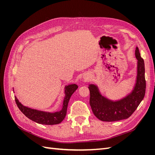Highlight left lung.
Masks as SVG:
<instances>
[{"instance_id":"obj_1","label":"left lung","mask_w":155,"mask_h":155,"mask_svg":"<svg viewBox=\"0 0 155 155\" xmlns=\"http://www.w3.org/2000/svg\"><path fill=\"white\" fill-rule=\"evenodd\" d=\"M138 60L137 82L133 91L118 101H113L103 96L95 85H90V105L96 117L104 121H116L129 118L143 99L146 83L145 65L138 48L135 50Z\"/></svg>"}]
</instances>
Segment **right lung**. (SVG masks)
I'll use <instances>...</instances> for the list:
<instances>
[{"mask_svg":"<svg viewBox=\"0 0 155 155\" xmlns=\"http://www.w3.org/2000/svg\"><path fill=\"white\" fill-rule=\"evenodd\" d=\"M78 86L76 84L69 85L65 87L64 94L65 96L64 98L63 108L60 111L55 112H48L41 111L35 109H32L30 108L22 105L18 101L17 97H15V102L17 107L24 114L27 118L35 122L44 124V125H55L60 124L64 119L67 114V110L68 101L72 94L76 91Z\"/></svg>","mask_w":155,"mask_h":155,"instance_id":"add662e5","label":"right lung"}]
</instances>
